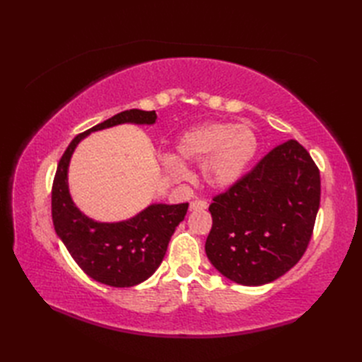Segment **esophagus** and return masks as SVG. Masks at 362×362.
Listing matches in <instances>:
<instances>
[{"label":"esophagus","mask_w":362,"mask_h":362,"mask_svg":"<svg viewBox=\"0 0 362 362\" xmlns=\"http://www.w3.org/2000/svg\"><path fill=\"white\" fill-rule=\"evenodd\" d=\"M190 211H202V210H206L208 208V204L205 202V201H199V199H196V201H192L190 202Z\"/></svg>","instance_id":"esophagus-1"}]
</instances>
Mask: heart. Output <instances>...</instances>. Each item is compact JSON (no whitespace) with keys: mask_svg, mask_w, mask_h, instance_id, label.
<instances>
[{"mask_svg":"<svg viewBox=\"0 0 362 362\" xmlns=\"http://www.w3.org/2000/svg\"><path fill=\"white\" fill-rule=\"evenodd\" d=\"M259 141L247 124L210 120L189 128L178 137L177 156H166L163 166L173 180L189 177L184 161L201 163L204 182L214 190H226L245 177L258 154Z\"/></svg>","mask_w":362,"mask_h":362,"instance_id":"1","label":"heart"}]
</instances>
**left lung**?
<instances>
[{"label":"left lung","mask_w":362,"mask_h":362,"mask_svg":"<svg viewBox=\"0 0 362 362\" xmlns=\"http://www.w3.org/2000/svg\"><path fill=\"white\" fill-rule=\"evenodd\" d=\"M319 205L320 172L306 149L288 140L213 199L205 254L229 281L264 286L302 258Z\"/></svg>","instance_id":"1"}]
</instances>
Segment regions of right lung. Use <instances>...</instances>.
Segmentation results:
<instances>
[{
    "label": "right lung",
    "mask_w": 362,
    "mask_h": 362,
    "mask_svg": "<svg viewBox=\"0 0 362 362\" xmlns=\"http://www.w3.org/2000/svg\"><path fill=\"white\" fill-rule=\"evenodd\" d=\"M156 112L127 110L76 136L64 151L52 184V223L71 257L92 279L110 287H134L161 264L169 240L184 221L189 204H151L120 222H98L72 201L69 164L75 148L96 131L117 125H154Z\"/></svg>",
    "instance_id": "add662e5"
}]
</instances>
